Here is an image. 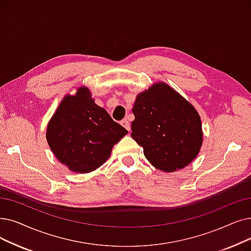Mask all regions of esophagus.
Returning <instances> with one entry per match:
<instances>
[{
	"instance_id": "obj_1",
	"label": "esophagus",
	"mask_w": 251,
	"mask_h": 251,
	"mask_svg": "<svg viewBox=\"0 0 251 251\" xmlns=\"http://www.w3.org/2000/svg\"><path fill=\"white\" fill-rule=\"evenodd\" d=\"M121 125L123 126V127H125L128 131H130V124H129V121L127 119H124V120H122L121 121Z\"/></svg>"
}]
</instances>
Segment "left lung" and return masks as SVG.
<instances>
[{
  "label": "left lung",
  "instance_id": "8db88e82",
  "mask_svg": "<svg viewBox=\"0 0 251 251\" xmlns=\"http://www.w3.org/2000/svg\"><path fill=\"white\" fill-rule=\"evenodd\" d=\"M131 136L151 164L172 172L189 165L202 145L201 119L195 107L165 83L137 95Z\"/></svg>",
  "mask_w": 251,
  "mask_h": 251
}]
</instances>
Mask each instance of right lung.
I'll list each match as a JSON object with an SVG mask.
<instances>
[{
  "label": "right lung",
  "instance_id": "obj_1",
  "mask_svg": "<svg viewBox=\"0 0 251 251\" xmlns=\"http://www.w3.org/2000/svg\"><path fill=\"white\" fill-rule=\"evenodd\" d=\"M127 130L97 105L86 87L67 95L47 127L53 154L70 170L88 173L101 166Z\"/></svg>",
  "mask_w": 251,
  "mask_h": 251
}]
</instances>
